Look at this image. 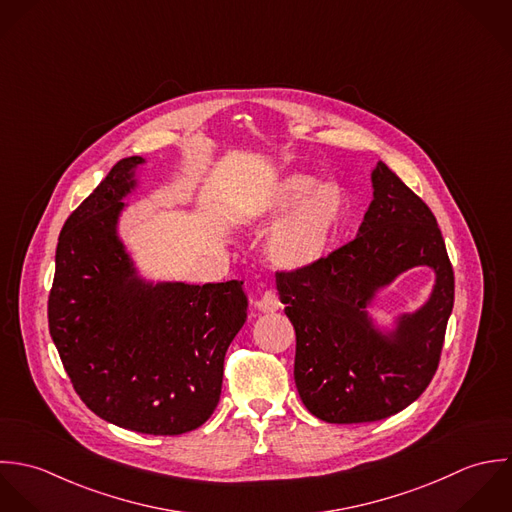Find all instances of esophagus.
<instances>
[{"label": "esophagus", "mask_w": 512, "mask_h": 512, "mask_svg": "<svg viewBox=\"0 0 512 512\" xmlns=\"http://www.w3.org/2000/svg\"><path fill=\"white\" fill-rule=\"evenodd\" d=\"M255 305L259 307V310H263V312H275V310L281 308V301H279L277 293L273 289H269V291H265L261 295V299Z\"/></svg>", "instance_id": "esophagus-1"}]
</instances>
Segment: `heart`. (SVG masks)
<instances>
[{
    "instance_id": "obj_1",
    "label": "heart",
    "mask_w": 512,
    "mask_h": 512,
    "mask_svg": "<svg viewBox=\"0 0 512 512\" xmlns=\"http://www.w3.org/2000/svg\"><path fill=\"white\" fill-rule=\"evenodd\" d=\"M346 211L348 202L338 184H318L310 174L287 176L259 209L263 223L283 217L269 239L271 259L289 271L316 265L330 251Z\"/></svg>"
}]
</instances>
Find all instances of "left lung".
Instances as JSON below:
<instances>
[{
  "label": "left lung",
  "instance_id": "1",
  "mask_svg": "<svg viewBox=\"0 0 512 512\" xmlns=\"http://www.w3.org/2000/svg\"><path fill=\"white\" fill-rule=\"evenodd\" d=\"M374 200L358 235L316 265L277 273V291L297 334L295 384L312 415L328 423L386 419L429 386L453 310L455 277L435 215L384 164L372 170ZM413 266L436 273L430 299L373 324L375 293Z\"/></svg>",
  "mask_w": 512,
  "mask_h": 512
}]
</instances>
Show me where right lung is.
Masks as SVG:
<instances>
[{"label":"right lung","instance_id":"1","mask_svg":"<svg viewBox=\"0 0 512 512\" xmlns=\"http://www.w3.org/2000/svg\"><path fill=\"white\" fill-rule=\"evenodd\" d=\"M146 160L122 158L65 221L49 332L75 392L104 421L180 435L217 408L225 352L247 318L243 281L152 283L118 237Z\"/></svg>","mask_w":512,"mask_h":512}]
</instances>
